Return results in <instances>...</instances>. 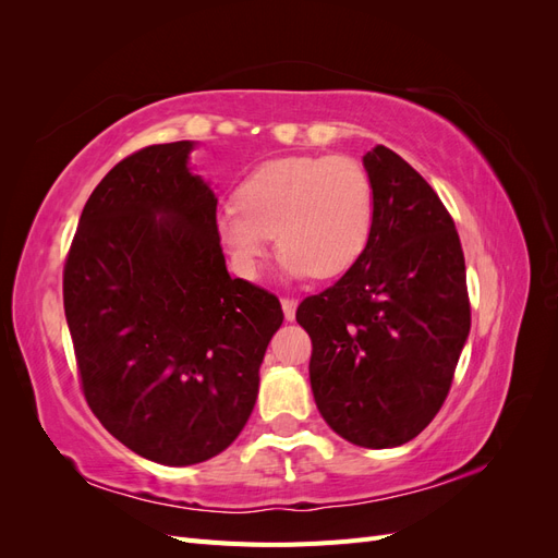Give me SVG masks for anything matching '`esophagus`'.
I'll list each match as a JSON object with an SVG mask.
<instances>
[{
	"label": "esophagus",
	"mask_w": 558,
	"mask_h": 558,
	"mask_svg": "<svg viewBox=\"0 0 558 558\" xmlns=\"http://www.w3.org/2000/svg\"><path fill=\"white\" fill-rule=\"evenodd\" d=\"M281 307H283L286 320H293V318H295V310H298V300H293V298H281Z\"/></svg>",
	"instance_id": "1"
}]
</instances>
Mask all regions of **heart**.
Returning a JSON list of instances; mask_svg holds the SVG:
<instances>
[{
  "label": "heart",
  "instance_id": "obj_1",
  "mask_svg": "<svg viewBox=\"0 0 558 558\" xmlns=\"http://www.w3.org/2000/svg\"><path fill=\"white\" fill-rule=\"evenodd\" d=\"M373 226V179L347 156L267 160L240 183L238 202L214 216L216 240L244 279L258 275L275 232L289 275H344L363 256Z\"/></svg>",
  "mask_w": 558,
  "mask_h": 558
}]
</instances>
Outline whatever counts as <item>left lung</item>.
<instances>
[{
  "label": "left lung",
  "instance_id": "8db88e82",
  "mask_svg": "<svg viewBox=\"0 0 558 558\" xmlns=\"http://www.w3.org/2000/svg\"><path fill=\"white\" fill-rule=\"evenodd\" d=\"M363 165L375 185L369 242L295 318L312 337L320 416L344 440L386 449L440 412L470 332V298L459 232L428 181L381 144Z\"/></svg>",
  "mask_w": 558,
  "mask_h": 558
}]
</instances>
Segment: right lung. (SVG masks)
Masks as SVG:
<instances>
[{"label": "right lung", "instance_id": "1", "mask_svg": "<svg viewBox=\"0 0 558 558\" xmlns=\"http://www.w3.org/2000/svg\"><path fill=\"white\" fill-rule=\"evenodd\" d=\"M191 142L123 158L83 207L62 272L81 391L116 440L162 465L234 442L283 312L232 279Z\"/></svg>", "mask_w": 558, "mask_h": 558}]
</instances>
